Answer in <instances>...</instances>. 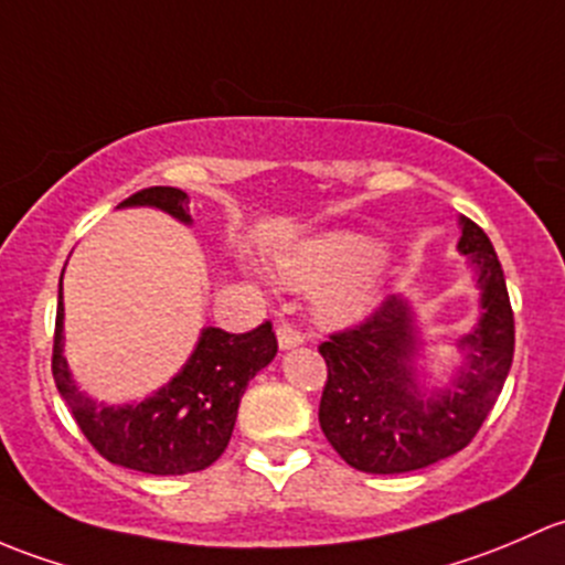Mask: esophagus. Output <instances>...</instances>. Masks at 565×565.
Wrapping results in <instances>:
<instances>
[{"label": "esophagus", "instance_id": "1", "mask_svg": "<svg viewBox=\"0 0 565 565\" xmlns=\"http://www.w3.org/2000/svg\"><path fill=\"white\" fill-rule=\"evenodd\" d=\"M301 342H305V337H301L294 326L290 323L277 326V345H280V351H290V348L301 345Z\"/></svg>", "mask_w": 565, "mask_h": 565}]
</instances>
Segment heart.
<instances>
[{
  "label": "heart",
  "mask_w": 565,
  "mask_h": 565,
  "mask_svg": "<svg viewBox=\"0 0 565 565\" xmlns=\"http://www.w3.org/2000/svg\"><path fill=\"white\" fill-rule=\"evenodd\" d=\"M383 244L367 234L334 231L316 236L277 255L282 277L294 288L316 290L345 279L326 290L318 305L321 321L331 326L362 321L381 301V264Z\"/></svg>",
  "instance_id": "1"
}]
</instances>
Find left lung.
I'll return each mask as SVG.
<instances>
[{"label": "left lung", "instance_id": "1", "mask_svg": "<svg viewBox=\"0 0 565 565\" xmlns=\"http://www.w3.org/2000/svg\"><path fill=\"white\" fill-rule=\"evenodd\" d=\"M457 249L473 266L481 316L457 340L462 362L446 383H427L416 307L388 296L356 329L318 351L329 367L318 422L334 451L364 473H408L457 455L495 405L514 359V312L484 231L459 217Z\"/></svg>", "mask_w": 565, "mask_h": 565}]
</instances>
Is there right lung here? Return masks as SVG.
Here are the masks:
<instances>
[{
	"instance_id": "1",
	"label": "right lung",
	"mask_w": 565,
	"mask_h": 565,
	"mask_svg": "<svg viewBox=\"0 0 565 565\" xmlns=\"http://www.w3.org/2000/svg\"><path fill=\"white\" fill-rule=\"evenodd\" d=\"M149 206L190 225V195L177 188H149L116 209ZM277 356L271 323L247 334L201 329L184 367L141 403L108 405L81 392L65 359V305H56L54 370L56 388L75 424L108 462L149 476H184L209 468L228 446L247 383Z\"/></svg>"
}]
</instances>
